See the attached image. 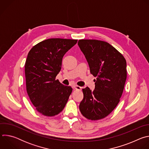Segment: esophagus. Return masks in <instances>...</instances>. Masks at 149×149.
I'll return each mask as SVG.
<instances>
[{
  "label": "esophagus",
  "mask_w": 149,
  "mask_h": 149,
  "mask_svg": "<svg viewBox=\"0 0 149 149\" xmlns=\"http://www.w3.org/2000/svg\"><path fill=\"white\" fill-rule=\"evenodd\" d=\"M74 89L77 90H81V87L78 86H74Z\"/></svg>",
  "instance_id": "esophagus-1"
}]
</instances>
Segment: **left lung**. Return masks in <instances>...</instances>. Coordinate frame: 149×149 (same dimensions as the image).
<instances>
[{
	"instance_id": "1",
	"label": "left lung",
	"mask_w": 149,
	"mask_h": 149,
	"mask_svg": "<svg viewBox=\"0 0 149 149\" xmlns=\"http://www.w3.org/2000/svg\"><path fill=\"white\" fill-rule=\"evenodd\" d=\"M78 45L95 77V90L82 89L79 110L84 117L98 120L109 115L120 102L127 78L126 61L114 47L105 41L81 39Z\"/></svg>"
}]
</instances>
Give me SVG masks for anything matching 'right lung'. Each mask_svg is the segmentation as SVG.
Wrapping results in <instances>:
<instances>
[{"label":"right lung","mask_w":149,"mask_h":149,"mask_svg":"<svg viewBox=\"0 0 149 149\" xmlns=\"http://www.w3.org/2000/svg\"><path fill=\"white\" fill-rule=\"evenodd\" d=\"M77 39L51 38L42 41L29 51L25 65L26 91L36 110L52 117L61 113L72 88L56 79L62 58Z\"/></svg>","instance_id":"right-lung-1"}]
</instances>
